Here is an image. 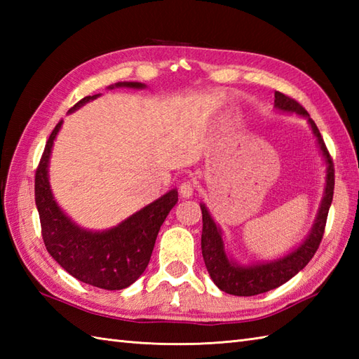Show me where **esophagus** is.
I'll return each instance as SVG.
<instances>
[{
	"instance_id": "obj_1",
	"label": "esophagus",
	"mask_w": 359,
	"mask_h": 359,
	"mask_svg": "<svg viewBox=\"0 0 359 359\" xmlns=\"http://www.w3.org/2000/svg\"><path fill=\"white\" fill-rule=\"evenodd\" d=\"M194 182L191 180H187V182H182L180 187H179V193L180 196L184 197V199H189V197H193L194 194Z\"/></svg>"
}]
</instances>
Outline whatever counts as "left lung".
Here are the masks:
<instances>
[{
  "mask_svg": "<svg viewBox=\"0 0 359 359\" xmlns=\"http://www.w3.org/2000/svg\"><path fill=\"white\" fill-rule=\"evenodd\" d=\"M274 108L284 112H294L297 116L306 117L309 125L313 131L318 147L321 149V154L327 165L325 174V188L324 197L319 207L318 216L315 219L313 228L310 230L307 239L304 241L299 247L293 250L292 253L285 255L280 259H274L270 262H261L253 265H239L233 259L228 257L222 231L212 220L210 211L205 207V203H201L202 210V255L205 265L212 282L222 290V292L234 296H255L261 294L270 290L276 288L287 280L292 279L294 274L299 273L306 266L310 259L315 256L319 243L323 241L324 228L327 222V215H329L330 205L333 201V188H334V168L333 160L327 151L325 143L321 137V133L313 120L310 118L309 112L297 103L294 98L288 97L282 93H274Z\"/></svg>",
  "mask_w": 359,
  "mask_h": 359,
  "instance_id": "8db88e82",
  "label": "left lung"
}]
</instances>
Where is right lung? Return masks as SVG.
<instances>
[{
  "mask_svg": "<svg viewBox=\"0 0 359 359\" xmlns=\"http://www.w3.org/2000/svg\"><path fill=\"white\" fill-rule=\"evenodd\" d=\"M114 86L147 88L137 81H120ZM97 97L98 94L81 98L69 112L77 111ZM62 125L63 120H60L53 128L35 172V203L46 250L67 273L85 284L104 290L126 288L148 266L160 226L179 201L177 189H171L109 230L89 231L79 226L58 207L49 185L48 168L52 144Z\"/></svg>",
  "mask_w": 359,
  "mask_h": 359,
  "instance_id": "1",
  "label": "right lung"
}]
</instances>
